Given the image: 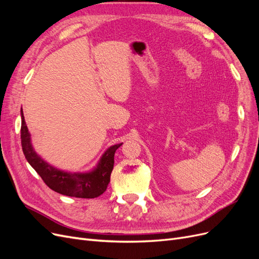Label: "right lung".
I'll return each instance as SVG.
<instances>
[{
	"mask_svg": "<svg viewBox=\"0 0 259 259\" xmlns=\"http://www.w3.org/2000/svg\"><path fill=\"white\" fill-rule=\"evenodd\" d=\"M21 147L27 161L36 173L41 176L43 182L52 190L68 197L94 199L103 194L108 184L110 183V175L113 169L114 153L122 144L111 146L103 154L97 166L89 173H67L46 163L40 155L33 150L31 144L30 133L25 122V116L21 110Z\"/></svg>",
	"mask_w": 259,
	"mask_h": 259,
	"instance_id": "add662e5",
	"label": "right lung"
}]
</instances>
